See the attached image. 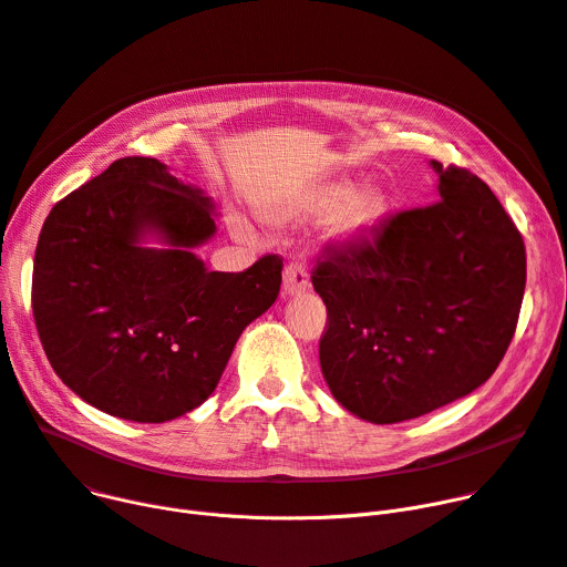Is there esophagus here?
I'll return each mask as SVG.
<instances>
[{
	"label": "esophagus",
	"instance_id": "esophagus-1",
	"mask_svg": "<svg viewBox=\"0 0 567 567\" xmlns=\"http://www.w3.org/2000/svg\"><path fill=\"white\" fill-rule=\"evenodd\" d=\"M282 278H285V293L287 296H298V293H303L306 289H308V285H310V278H308V269H306V261H300V259H291L287 267H285V274H282Z\"/></svg>",
	"mask_w": 567,
	"mask_h": 567
}]
</instances>
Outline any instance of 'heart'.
I'll return each mask as SVG.
<instances>
[{
  "label": "heart",
  "instance_id": "b5f03b06",
  "mask_svg": "<svg viewBox=\"0 0 567 567\" xmlns=\"http://www.w3.org/2000/svg\"><path fill=\"white\" fill-rule=\"evenodd\" d=\"M330 235L339 239H353L373 228L383 216V198L375 188H358L351 182H330L315 186L291 203L287 216H326L332 214ZM248 235V228H241Z\"/></svg>",
  "mask_w": 567,
  "mask_h": 567
}]
</instances>
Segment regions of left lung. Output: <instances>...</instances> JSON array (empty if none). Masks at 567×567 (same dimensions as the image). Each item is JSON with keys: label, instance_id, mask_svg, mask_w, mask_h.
Instances as JSON below:
<instances>
[{"label": "left lung", "instance_id": "8db88e82", "mask_svg": "<svg viewBox=\"0 0 567 567\" xmlns=\"http://www.w3.org/2000/svg\"><path fill=\"white\" fill-rule=\"evenodd\" d=\"M440 200L388 216L312 269L328 321L321 373L349 412L396 424L483 385L515 334L519 230L489 186L431 162Z\"/></svg>", "mask_w": 567, "mask_h": 567}]
</instances>
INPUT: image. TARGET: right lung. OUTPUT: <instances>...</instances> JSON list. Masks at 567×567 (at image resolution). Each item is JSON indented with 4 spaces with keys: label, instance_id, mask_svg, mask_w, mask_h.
Returning a JSON list of instances; mask_svg holds the SVG:
<instances>
[{
    "label": "right lung",
    "instance_id": "add662e5",
    "mask_svg": "<svg viewBox=\"0 0 567 567\" xmlns=\"http://www.w3.org/2000/svg\"><path fill=\"white\" fill-rule=\"evenodd\" d=\"M157 231L168 249H143ZM212 200L153 157H123L59 200L33 257L31 310L59 379L113 417L162 424L218 385L244 328L267 312L282 257L207 271Z\"/></svg>",
    "mask_w": 567,
    "mask_h": 567
}]
</instances>
